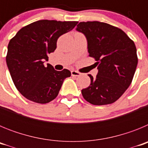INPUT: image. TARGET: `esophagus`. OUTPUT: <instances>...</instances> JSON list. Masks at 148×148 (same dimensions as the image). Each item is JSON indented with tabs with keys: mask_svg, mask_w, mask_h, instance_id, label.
I'll use <instances>...</instances> for the list:
<instances>
[{
	"mask_svg": "<svg viewBox=\"0 0 148 148\" xmlns=\"http://www.w3.org/2000/svg\"><path fill=\"white\" fill-rule=\"evenodd\" d=\"M71 75H72V76H80L81 73H78V72H77V71H75V70H72Z\"/></svg>",
	"mask_w": 148,
	"mask_h": 148,
	"instance_id": "1",
	"label": "esophagus"
}]
</instances>
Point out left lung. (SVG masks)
I'll return each instance as SVG.
<instances>
[{"instance_id": "1", "label": "left lung", "mask_w": 148, "mask_h": 148, "mask_svg": "<svg viewBox=\"0 0 148 148\" xmlns=\"http://www.w3.org/2000/svg\"><path fill=\"white\" fill-rule=\"evenodd\" d=\"M76 30L84 35L89 56L97 61L98 74L89 75L90 84L84 99L93 105L118 100L131 84L138 58L134 42L121 29L99 21L80 22Z\"/></svg>"}]
</instances>
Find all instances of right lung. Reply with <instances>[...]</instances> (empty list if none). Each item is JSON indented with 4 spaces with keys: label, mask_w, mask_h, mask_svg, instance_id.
Instances as JSON below:
<instances>
[{
    "label": "right lung",
    "mask_w": 148,
    "mask_h": 148,
    "mask_svg": "<svg viewBox=\"0 0 148 148\" xmlns=\"http://www.w3.org/2000/svg\"><path fill=\"white\" fill-rule=\"evenodd\" d=\"M77 21L40 20L21 29L8 44L6 61L18 90L29 100L46 104L58 95L70 70L57 71L48 61L56 49L57 40L70 32Z\"/></svg>",
    "instance_id": "1"
}]
</instances>
